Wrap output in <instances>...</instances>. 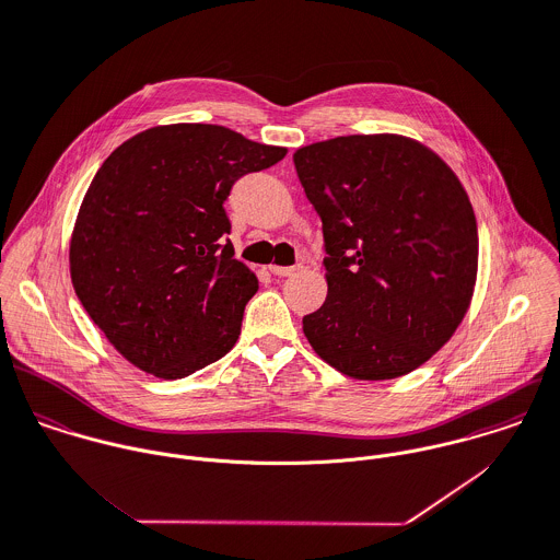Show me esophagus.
Returning a JSON list of instances; mask_svg holds the SVG:
<instances>
[{
	"label": "esophagus",
	"instance_id": "obj_1",
	"mask_svg": "<svg viewBox=\"0 0 560 560\" xmlns=\"http://www.w3.org/2000/svg\"><path fill=\"white\" fill-rule=\"evenodd\" d=\"M269 271H271L273 276H280V278H284V276H291V273H295V267H278V265H271V267H269Z\"/></svg>",
	"mask_w": 560,
	"mask_h": 560
}]
</instances>
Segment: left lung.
<instances>
[{
	"mask_svg": "<svg viewBox=\"0 0 560 560\" xmlns=\"http://www.w3.org/2000/svg\"><path fill=\"white\" fill-rule=\"evenodd\" d=\"M293 163L328 254V298L302 322L308 343L357 380L417 370L474 295L478 225L465 188L432 150L397 135L313 143Z\"/></svg>",
	"mask_w": 560,
	"mask_h": 560,
	"instance_id": "1",
	"label": "left lung"
}]
</instances>
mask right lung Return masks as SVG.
<instances>
[{
	"label": "right lung",
	"mask_w": 560,
	"mask_h": 560,
	"mask_svg": "<svg viewBox=\"0 0 560 560\" xmlns=\"http://www.w3.org/2000/svg\"><path fill=\"white\" fill-rule=\"evenodd\" d=\"M284 156L223 126L176 124L104 161L75 219L71 282L132 365L176 380L234 348L258 280L234 258L223 201Z\"/></svg>",
	"instance_id": "add662e5"
}]
</instances>
